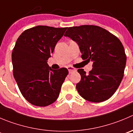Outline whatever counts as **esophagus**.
I'll return each instance as SVG.
<instances>
[{"label": "esophagus", "instance_id": "esophagus-1", "mask_svg": "<svg viewBox=\"0 0 133 133\" xmlns=\"http://www.w3.org/2000/svg\"><path fill=\"white\" fill-rule=\"evenodd\" d=\"M67 69H68V70H69V73H71L72 72L75 71V70H76V69H74V68L72 67V66H68Z\"/></svg>", "mask_w": 133, "mask_h": 133}]
</instances>
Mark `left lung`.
Returning <instances> with one entry per match:
<instances>
[{"label": "left lung", "instance_id": "obj_1", "mask_svg": "<svg viewBox=\"0 0 133 133\" xmlns=\"http://www.w3.org/2000/svg\"><path fill=\"white\" fill-rule=\"evenodd\" d=\"M64 36L77 43L83 60L93 63L89 74L82 69L78 70L81 75L76 84L79 94L93 102L110 98L121 83L125 68L127 57L121 41L95 25L69 27Z\"/></svg>", "mask_w": 133, "mask_h": 133}]
</instances>
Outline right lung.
<instances>
[{
    "label": "right lung",
    "instance_id": "1",
    "mask_svg": "<svg viewBox=\"0 0 133 133\" xmlns=\"http://www.w3.org/2000/svg\"><path fill=\"white\" fill-rule=\"evenodd\" d=\"M67 28L38 25L22 32L12 51L13 74L21 94L30 103L47 107L59 95L67 69L53 70L48 59Z\"/></svg>",
    "mask_w": 133,
    "mask_h": 133
}]
</instances>
